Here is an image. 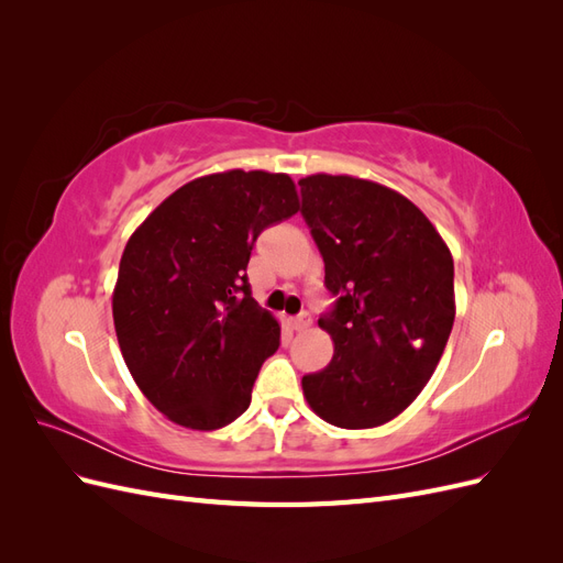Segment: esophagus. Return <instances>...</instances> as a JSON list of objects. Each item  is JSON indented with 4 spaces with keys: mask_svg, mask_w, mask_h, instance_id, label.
Masks as SVG:
<instances>
[{
    "mask_svg": "<svg viewBox=\"0 0 563 563\" xmlns=\"http://www.w3.org/2000/svg\"><path fill=\"white\" fill-rule=\"evenodd\" d=\"M310 323H312V317L305 312V314H298V317H294L291 319V327H294V331H308L310 329Z\"/></svg>",
    "mask_w": 563,
    "mask_h": 563,
    "instance_id": "obj_1",
    "label": "esophagus"
}]
</instances>
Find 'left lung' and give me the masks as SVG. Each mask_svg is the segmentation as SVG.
Segmentation results:
<instances>
[{
  "label": "left lung",
  "instance_id": "obj_1",
  "mask_svg": "<svg viewBox=\"0 0 563 563\" xmlns=\"http://www.w3.org/2000/svg\"><path fill=\"white\" fill-rule=\"evenodd\" d=\"M298 185L335 296L319 317L333 360L302 378V395L335 428H378L413 404L444 354L455 319L451 251L413 201L380 183L314 174Z\"/></svg>",
  "mask_w": 563,
  "mask_h": 563
}]
</instances>
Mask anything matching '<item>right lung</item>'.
Here are the masks:
<instances>
[{"mask_svg": "<svg viewBox=\"0 0 563 563\" xmlns=\"http://www.w3.org/2000/svg\"><path fill=\"white\" fill-rule=\"evenodd\" d=\"M286 174L195 178L131 234L112 294L124 362L147 401L190 430H220L251 404L279 321L251 298L258 234L298 213Z\"/></svg>", "mask_w": 563, "mask_h": 563, "instance_id": "obj_1", "label": "right lung"}]
</instances>
